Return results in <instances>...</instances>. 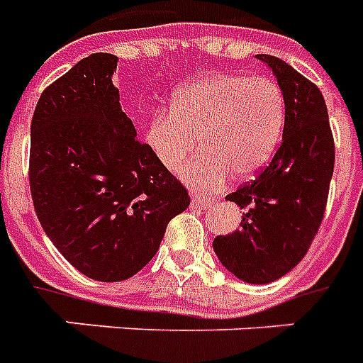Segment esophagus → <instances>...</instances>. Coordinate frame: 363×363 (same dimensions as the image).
I'll list each match as a JSON object with an SVG mask.
<instances>
[{"label":"esophagus","instance_id":"obj_1","mask_svg":"<svg viewBox=\"0 0 363 363\" xmlns=\"http://www.w3.org/2000/svg\"><path fill=\"white\" fill-rule=\"evenodd\" d=\"M211 205H213V201H211V199L201 198V196H194L190 207H192V209H209Z\"/></svg>","mask_w":363,"mask_h":363}]
</instances>
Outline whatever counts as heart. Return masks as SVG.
<instances>
[{
    "label": "heart",
    "instance_id": "obj_1",
    "mask_svg": "<svg viewBox=\"0 0 363 363\" xmlns=\"http://www.w3.org/2000/svg\"><path fill=\"white\" fill-rule=\"evenodd\" d=\"M286 118L282 88L267 77L216 73L181 86L145 125V143L165 169L184 171L194 188L213 190L230 175L247 179L271 160Z\"/></svg>",
    "mask_w": 363,
    "mask_h": 363
}]
</instances>
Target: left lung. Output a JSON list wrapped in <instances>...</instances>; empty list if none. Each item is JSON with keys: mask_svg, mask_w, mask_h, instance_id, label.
Listing matches in <instances>:
<instances>
[{"mask_svg": "<svg viewBox=\"0 0 363 363\" xmlns=\"http://www.w3.org/2000/svg\"><path fill=\"white\" fill-rule=\"evenodd\" d=\"M275 75L286 99L282 141L256 179L228 194L245 209L241 228L213 241L230 273L267 284L301 262L326 211L335 147L324 96L286 62L256 54Z\"/></svg>", "mask_w": 363, "mask_h": 363, "instance_id": "obj_1", "label": "left lung"}]
</instances>
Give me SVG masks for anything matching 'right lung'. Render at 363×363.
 <instances>
[{
	"label": "right lung",
	"mask_w": 363,
	"mask_h": 363,
	"mask_svg": "<svg viewBox=\"0 0 363 363\" xmlns=\"http://www.w3.org/2000/svg\"><path fill=\"white\" fill-rule=\"evenodd\" d=\"M118 58L90 54L54 81L31 118L30 188L37 218L62 256L94 281H125L158 252L190 205L118 101Z\"/></svg>",
	"instance_id": "right-lung-1"
}]
</instances>
